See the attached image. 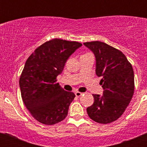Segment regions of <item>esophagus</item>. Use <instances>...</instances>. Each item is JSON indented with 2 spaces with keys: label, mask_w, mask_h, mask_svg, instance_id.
I'll return each instance as SVG.
<instances>
[{
  "label": "esophagus",
  "mask_w": 147,
  "mask_h": 147,
  "mask_svg": "<svg viewBox=\"0 0 147 147\" xmlns=\"http://www.w3.org/2000/svg\"><path fill=\"white\" fill-rule=\"evenodd\" d=\"M75 95H76V97H80L82 95V93H80V92H76L75 93Z\"/></svg>",
  "instance_id": "obj_1"
}]
</instances>
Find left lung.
<instances>
[{"instance_id": "obj_1", "label": "left lung", "mask_w": 147, "mask_h": 147, "mask_svg": "<svg viewBox=\"0 0 147 147\" xmlns=\"http://www.w3.org/2000/svg\"><path fill=\"white\" fill-rule=\"evenodd\" d=\"M96 60V74L102 78L103 96L93 94L94 102L87 108L89 117L99 124H109L124 113L135 89L134 72L126 56L100 41L84 42Z\"/></svg>"}]
</instances>
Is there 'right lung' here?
<instances>
[{
	"label": "right lung",
	"instance_id": "add662e5",
	"mask_svg": "<svg viewBox=\"0 0 147 147\" xmlns=\"http://www.w3.org/2000/svg\"><path fill=\"white\" fill-rule=\"evenodd\" d=\"M81 46L76 41L52 39L27 59L19 80L21 96L30 113L40 123L53 125L67 116L75 94L61 88L57 77L68 57Z\"/></svg>",
	"mask_w": 147,
	"mask_h": 147
}]
</instances>
